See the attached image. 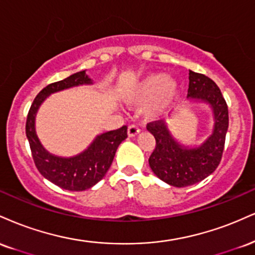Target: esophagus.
Instances as JSON below:
<instances>
[{
  "instance_id": "obj_1",
  "label": "esophagus",
  "mask_w": 255,
  "mask_h": 255,
  "mask_svg": "<svg viewBox=\"0 0 255 255\" xmlns=\"http://www.w3.org/2000/svg\"><path fill=\"white\" fill-rule=\"evenodd\" d=\"M128 135L129 136H135L136 134H139V131H140V128L137 127L136 125H130V126H128Z\"/></svg>"
}]
</instances>
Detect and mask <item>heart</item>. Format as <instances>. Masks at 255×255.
Returning a JSON list of instances; mask_svg holds the SVG:
<instances>
[{
	"mask_svg": "<svg viewBox=\"0 0 255 255\" xmlns=\"http://www.w3.org/2000/svg\"><path fill=\"white\" fill-rule=\"evenodd\" d=\"M177 96V84L162 73H152L136 83L128 91L127 100L133 103L149 102L151 114L167 109Z\"/></svg>",
	"mask_w": 255,
	"mask_h": 255,
	"instance_id": "heart-1",
	"label": "heart"
}]
</instances>
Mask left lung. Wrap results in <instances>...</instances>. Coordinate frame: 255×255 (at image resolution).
<instances>
[{"instance_id":"1","label":"left lung","mask_w":255,"mask_h":255,"mask_svg":"<svg viewBox=\"0 0 255 255\" xmlns=\"http://www.w3.org/2000/svg\"><path fill=\"white\" fill-rule=\"evenodd\" d=\"M188 97L209 103L215 118L213 134L197 148L178 145L162 120L147 124V129L155 137L149 166L155 176L176 188L194 185L216 170L222 159L229 124L228 106L213 79L190 71Z\"/></svg>"}]
</instances>
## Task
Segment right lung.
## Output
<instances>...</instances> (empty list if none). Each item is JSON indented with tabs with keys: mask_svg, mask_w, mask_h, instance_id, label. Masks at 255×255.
Listing matches in <instances>:
<instances>
[{
	"mask_svg": "<svg viewBox=\"0 0 255 255\" xmlns=\"http://www.w3.org/2000/svg\"><path fill=\"white\" fill-rule=\"evenodd\" d=\"M90 83L91 79L85 75V71L73 73L63 81L51 83L36 95L27 115L26 135L36 168L46 179L70 191L90 189L102 179L112 165L119 145L127 137V126L98 135L88 149L76 157L60 158L50 154L38 140L34 128L35 114L48 95Z\"/></svg>",
	"mask_w": 255,
	"mask_h": 255,
	"instance_id": "1",
	"label": "right lung"
}]
</instances>
